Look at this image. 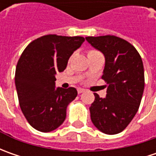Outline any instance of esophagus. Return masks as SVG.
I'll list each match as a JSON object with an SVG mask.
<instances>
[{"mask_svg":"<svg viewBox=\"0 0 156 156\" xmlns=\"http://www.w3.org/2000/svg\"><path fill=\"white\" fill-rule=\"evenodd\" d=\"M77 91H78V94H81V93H83V92L85 91V89H83V88H81V87H79V88L77 89Z\"/></svg>","mask_w":156,"mask_h":156,"instance_id":"1","label":"esophagus"}]
</instances>
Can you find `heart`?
Wrapping results in <instances>:
<instances>
[{
	"label": "heart",
	"mask_w": 156,
	"mask_h": 156,
	"mask_svg": "<svg viewBox=\"0 0 156 156\" xmlns=\"http://www.w3.org/2000/svg\"><path fill=\"white\" fill-rule=\"evenodd\" d=\"M91 52H97V51H95V50H90L88 53H91Z\"/></svg>",
	"instance_id": "heart-1"
}]
</instances>
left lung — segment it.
<instances>
[{
  "label": "left lung",
  "instance_id": "8db88e82",
  "mask_svg": "<svg viewBox=\"0 0 156 156\" xmlns=\"http://www.w3.org/2000/svg\"><path fill=\"white\" fill-rule=\"evenodd\" d=\"M86 40L104 55L101 78L108 84L105 98L94 94L91 121L102 133L115 135L127 128L139 109L145 85L143 63L135 47L120 37L87 36Z\"/></svg>",
  "mask_w": 156,
  "mask_h": 156
}]
</instances>
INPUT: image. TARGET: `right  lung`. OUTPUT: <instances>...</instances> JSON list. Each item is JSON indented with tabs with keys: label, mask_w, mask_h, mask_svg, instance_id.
Instances as JSON below:
<instances>
[{
	"label": "right lung",
	"mask_w": 156,
	"mask_h": 156,
	"mask_svg": "<svg viewBox=\"0 0 156 156\" xmlns=\"http://www.w3.org/2000/svg\"><path fill=\"white\" fill-rule=\"evenodd\" d=\"M84 41L81 36L48 34L22 52L15 69V87L21 111L36 130L50 132L65 121L67 107L77 90L55 88V75L66 69L69 57Z\"/></svg>",
	"instance_id": "add662e5"
}]
</instances>
